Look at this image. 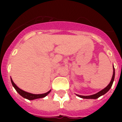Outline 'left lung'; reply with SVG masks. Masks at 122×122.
<instances>
[{
    "label": "left lung",
    "mask_w": 122,
    "mask_h": 122,
    "mask_svg": "<svg viewBox=\"0 0 122 122\" xmlns=\"http://www.w3.org/2000/svg\"><path fill=\"white\" fill-rule=\"evenodd\" d=\"M114 79H115V68H114L113 66V76H112V80L110 81V83L107 85V87H105L104 89H102V90H101V91L98 92L96 93V94H95L91 95V96H80V95L78 94L76 95L77 96L80 97L83 99H97L98 97L101 96H103L104 94H106L107 92H108V91L111 89V87H112V85H113V83Z\"/></svg>",
    "instance_id": "obj_1"
}]
</instances>
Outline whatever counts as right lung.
<instances>
[{"label":"right lung","instance_id":"right-lung-1","mask_svg":"<svg viewBox=\"0 0 122 122\" xmlns=\"http://www.w3.org/2000/svg\"><path fill=\"white\" fill-rule=\"evenodd\" d=\"M10 81H11L12 86L14 87V89H16V91H17V92H18L20 96H21L23 97H24V98L25 99H27L28 100H34V99H36L45 97L47 96L49 94L51 91V90H50L49 91H48L47 92L44 93V94H31V93L25 92V91H23V90H21V89H20V88L14 83V81H12V78H10Z\"/></svg>","mask_w":122,"mask_h":122}]
</instances>
